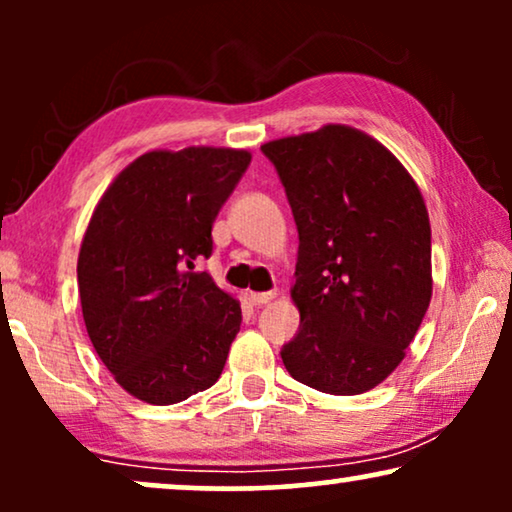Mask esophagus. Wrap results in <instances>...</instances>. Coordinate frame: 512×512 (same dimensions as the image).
<instances>
[{
    "instance_id": "obj_1",
    "label": "esophagus",
    "mask_w": 512,
    "mask_h": 512,
    "mask_svg": "<svg viewBox=\"0 0 512 512\" xmlns=\"http://www.w3.org/2000/svg\"><path fill=\"white\" fill-rule=\"evenodd\" d=\"M277 293L275 291H263V293H256V291H247L244 293V298L249 300L251 305H265V303H270L272 298H275Z\"/></svg>"
}]
</instances>
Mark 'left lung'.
Here are the masks:
<instances>
[{
    "label": "left lung",
    "instance_id": "obj_1",
    "mask_svg": "<svg viewBox=\"0 0 512 512\" xmlns=\"http://www.w3.org/2000/svg\"><path fill=\"white\" fill-rule=\"evenodd\" d=\"M298 226L293 380L335 396L377 387L405 359L431 303V223L401 160L352 125L261 146Z\"/></svg>",
    "mask_w": 512,
    "mask_h": 512
}]
</instances>
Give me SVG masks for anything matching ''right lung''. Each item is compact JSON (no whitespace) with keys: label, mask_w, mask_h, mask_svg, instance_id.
<instances>
[{"label":"right lung","mask_w":512,"mask_h":512,"mask_svg":"<svg viewBox=\"0 0 512 512\" xmlns=\"http://www.w3.org/2000/svg\"><path fill=\"white\" fill-rule=\"evenodd\" d=\"M251 163L247 149L146 151L102 193L76 277L88 338L130 396L172 405L212 387L242 324L240 300L195 261Z\"/></svg>","instance_id":"right-lung-1"}]
</instances>
